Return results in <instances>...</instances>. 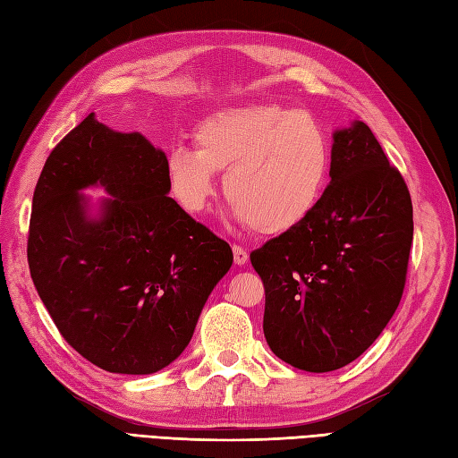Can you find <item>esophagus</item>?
<instances>
[{"mask_svg": "<svg viewBox=\"0 0 458 458\" xmlns=\"http://www.w3.org/2000/svg\"><path fill=\"white\" fill-rule=\"evenodd\" d=\"M232 251H233V263L240 265V267L248 263V259H250L248 250H243L242 245H232Z\"/></svg>", "mask_w": 458, "mask_h": 458, "instance_id": "1", "label": "esophagus"}]
</instances>
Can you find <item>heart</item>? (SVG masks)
<instances>
[{
  "label": "heart",
  "mask_w": 458,
  "mask_h": 458,
  "mask_svg": "<svg viewBox=\"0 0 458 458\" xmlns=\"http://www.w3.org/2000/svg\"><path fill=\"white\" fill-rule=\"evenodd\" d=\"M195 145L166 157L168 191L185 213L199 215L226 170L230 215L265 236L303 225L318 208L331 175V143L306 112L253 104L220 110L195 129Z\"/></svg>",
  "instance_id": "obj_1"
}]
</instances>
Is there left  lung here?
<instances>
[{
	"label": "left lung",
	"mask_w": 458,
	"mask_h": 458,
	"mask_svg": "<svg viewBox=\"0 0 458 458\" xmlns=\"http://www.w3.org/2000/svg\"><path fill=\"white\" fill-rule=\"evenodd\" d=\"M331 182L298 228L251 251L265 286L263 333L275 354L325 373L361 356L403 298L412 201L363 122L336 129Z\"/></svg>",
	"instance_id": "1"
}]
</instances>
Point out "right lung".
Listing matches in <instances>:
<instances>
[{
  "label": "right lung",
  "mask_w": 458,
  "mask_h": 458,
  "mask_svg": "<svg viewBox=\"0 0 458 458\" xmlns=\"http://www.w3.org/2000/svg\"><path fill=\"white\" fill-rule=\"evenodd\" d=\"M89 186L109 197L92 206ZM168 193L164 150L95 114L50 152L34 190L32 283L65 341L110 373L170 366L233 261Z\"/></svg>",
  "instance_id": "right-lung-1"
}]
</instances>
